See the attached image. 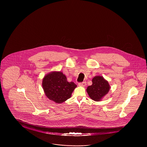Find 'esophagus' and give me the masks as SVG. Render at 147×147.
<instances>
[{"label":"esophagus","mask_w":147,"mask_h":147,"mask_svg":"<svg viewBox=\"0 0 147 147\" xmlns=\"http://www.w3.org/2000/svg\"><path fill=\"white\" fill-rule=\"evenodd\" d=\"M78 85L80 86H83V87H85L86 86V82H83L82 83H79L78 84Z\"/></svg>","instance_id":"esophagus-1"}]
</instances>
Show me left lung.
Masks as SVG:
<instances>
[{"label": "left lung", "mask_w": 147, "mask_h": 147, "mask_svg": "<svg viewBox=\"0 0 147 147\" xmlns=\"http://www.w3.org/2000/svg\"><path fill=\"white\" fill-rule=\"evenodd\" d=\"M92 84L88 86L87 93L92 100L95 101H101L108 94L110 89V85L102 76H97L92 79Z\"/></svg>", "instance_id": "obj_1"}]
</instances>
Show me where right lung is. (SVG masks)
<instances>
[{
	"label": "right lung",
	"mask_w": 147,
	"mask_h": 147,
	"mask_svg": "<svg viewBox=\"0 0 147 147\" xmlns=\"http://www.w3.org/2000/svg\"><path fill=\"white\" fill-rule=\"evenodd\" d=\"M42 88L47 98L56 104H62L71 97L77 88L73 82H68L61 71H51L43 77Z\"/></svg>",
	"instance_id": "add662e5"
}]
</instances>
